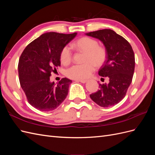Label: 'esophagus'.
Returning <instances> with one entry per match:
<instances>
[{"mask_svg": "<svg viewBox=\"0 0 155 155\" xmlns=\"http://www.w3.org/2000/svg\"><path fill=\"white\" fill-rule=\"evenodd\" d=\"M76 81L81 82L82 83H85L87 81V80H86V79H78V80H76Z\"/></svg>", "mask_w": 155, "mask_h": 155, "instance_id": "1", "label": "esophagus"}]
</instances>
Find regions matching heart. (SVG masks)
<instances>
[{"instance_id":"b5f03b06","label":"heart","mask_w":155,"mask_h":155,"mask_svg":"<svg viewBox=\"0 0 155 155\" xmlns=\"http://www.w3.org/2000/svg\"><path fill=\"white\" fill-rule=\"evenodd\" d=\"M72 48L78 51L85 52L84 63L74 64L67 70V76L73 79H84L91 76L96 67H100L107 58V50L105 47L99 45L97 41L91 37H84L74 41L71 45ZM72 54L67 46L63 48L60 53L61 63L67 65L71 62Z\"/></svg>"}]
</instances>
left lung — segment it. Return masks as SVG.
I'll return each mask as SVG.
<instances>
[{
    "label": "left lung",
    "mask_w": 155,
    "mask_h": 155,
    "mask_svg": "<svg viewBox=\"0 0 155 155\" xmlns=\"http://www.w3.org/2000/svg\"><path fill=\"white\" fill-rule=\"evenodd\" d=\"M100 40L105 46L107 59L98 74L109 79L108 84H99V90L90 95L96 104L103 107L113 106L122 100L130 86L134 71L135 58L129 42L110 29L87 33Z\"/></svg>",
    "instance_id": "8db88e82"
}]
</instances>
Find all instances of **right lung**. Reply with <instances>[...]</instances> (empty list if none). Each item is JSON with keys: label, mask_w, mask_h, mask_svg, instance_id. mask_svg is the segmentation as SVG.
Listing matches in <instances>:
<instances>
[{"label": "right lung", "mask_w": 155, "mask_h": 155, "mask_svg": "<svg viewBox=\"0 0 155 155\" xmlns=\"http://www.w3.org/2000/svg\"><path fill=\"white\" fill-rule=\"evenodd\" d=\"M76 35L45 33L28 45L21 55L18 64L21 86L28 101L37 110H53L67 96L72 81L64 78L55 85L50 82V77L61 66V51Z\"/></svg>", "instance_id": "1"}]
</instances>
